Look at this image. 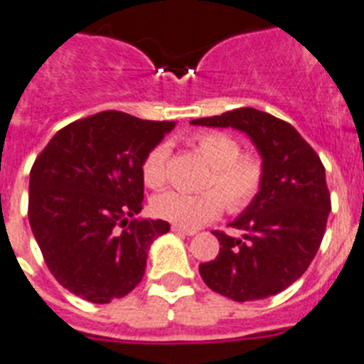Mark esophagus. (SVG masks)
I'll use <instances>...</instances> for the list:
<instances>
[{"label":"esophagus","mask_w":364,"mask_h":364,"mask_svg":"<svg viewBox=\"0 0 364 364\" xmlns=\"http://www.w3.org/2000/svg\"><path fill=\"white\" fill-rule=\"evenodd\" d=\"M172 232L179 233V235H196V230L183 228V226H177V224H173L172 226Z\"/></svg>","instance_id":"obj_1"}]
</instances>
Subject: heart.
Wrapping results in <instances>:
<instances>
[{"mask_svg": "<svg viewBox=\"0 0 364 364\" xmlns=\"http://www.w3.org/2000/svg\"><path fill=\"white\" fill-rule=\"evenodd\" d=\"M198 153L209 162L211 172L203 179L202 192L166 191L153 198L155 217L183 228H198L223 213L247 209L258 196L264 181V166L258 156L241 155V147L224 132H203L194 138ZM170 149L159 144L141 162V179L149 188H161L168 181Z\"/></svg>", "mask_w": 364, "mask_h": 364, "instance_id": "heart-1", "label": "heart"}]
</instances>
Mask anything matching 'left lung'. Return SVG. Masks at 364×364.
<instances>
[{"label":"left lung","mask_w":364,"mask_h":364,"mask_svg":"<svg viewBox=\"0 0 364 364\" xmlns=\"http://www.w3.org/2000/svg\"><path fill=\"white\" fill-rule=\"evenodd\" d=\"M191 123L245 132L264 166L258 196L230 223L243 235L213 232L220 250L200 264L203 282L239 303L280 294L309 269L326 232L331 196L320 156L289 123L256 108Z\"/></svg>","instance_id":"1"}]
</instances>
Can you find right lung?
Wrapping results in <instances>:
<instances>
[{
    "instance_id": "add662e5",
    "label": "right lung",
    "mask_w": 364,
    "mask_h": 364,
    "mask_svg": "<svg viewBox=\"0 0 364 364\" xmlns=\"http://www.w3.org/2000/svg\"><path fill=\"white\" fill-rule=\"evenodd\" d=\"M173 121L100 112L63 127L29 173V226L50 273L82 299L105 305L140 284L147 252L170 232L138 220L141 162Z\"/></svg>"
}]
</instances>
